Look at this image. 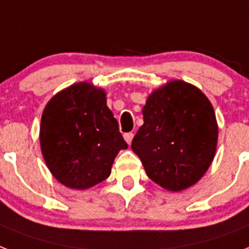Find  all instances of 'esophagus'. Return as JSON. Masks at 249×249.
<instances>
[{
	"label": "esophagus",
	"instance_id": "esophagus-1",
	"mask_svg": "<svg viewBox=\"0 0 249 249\" xmlns=\"http://www.w3.org/2000/svg\"><path fill=\"white\" fill-rule=\"evenodd\" d=\"M132 139H134V134H132V132H127V134H124V140H126L128 144H131Z\"/></svg>",
	"mask_w": 249,
	"mask_h": 249
}]
</instances>
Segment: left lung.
I'll use <instances>...</instances> for the list:
<instances>
[{
	"mask_svg": "<svg viewBox=\"0 0 249 249\" xmlns=\"http://www.w3.org/2000/svg\"><path fill=\"white\" fill-rule=\"evenodd\" d=\"M144 124L131 148L148 177L169 191H182L209 169L218 127L207 96L182 80L161 87L142 107Z\"/></svg>",
	"mask_w": 249,
	"mask_h": 249,
	"instance_id": "8db88e82",
	"label": "left lung"
}]
</instances>
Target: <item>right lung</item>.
Segmentation results:
<instances>
[{
  "mask_svg": "<svg viewBox=\"0 0 249 249\" xmlns=\"http://www.w3.org/2000/svg\"><path fill=\"white\" fill-rule=\"evenodd\" d=\"M40 145L54 178L75 190L105 180L115 156L128 146L107 107L105 92L89 83L69 87L48 103Z\"/></svg>",
  "mask_w": 249,
  "mask_h": 249,
  "instance_id": "add662e5",
  "label": "right lung"
}]
</instances>
